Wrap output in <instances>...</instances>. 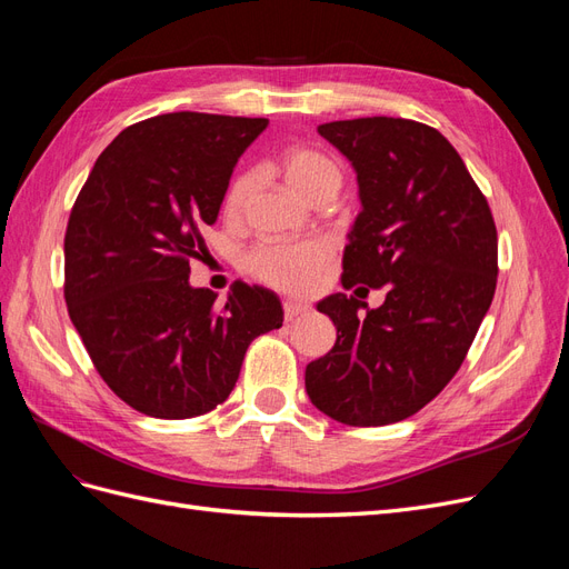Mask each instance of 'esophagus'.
I'll list each match as a JSON object with an SVG mask.
<instances>
[{"instance_id": "1", "label": "esophagus", "mask_w": 569, "mask_h": 569, "mask_svg": "<svg viewBox=\"0 0 569 569\" xmlns=\"http://www.w3.org/2000/svg\"><path fill=\"white\" fill-rule=\"evenodd\" d=\"M308 311H311V308H308L306 303H299V301H284V320H287V322H291V320H297V318L306 316Z\"/></svg>"}]
</instances>
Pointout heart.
<instances>
[{
	"mask_svg": "<svg viewBox=\"0 0 569 569\" xmlns=\"http://www.w3.org/2000/svg\"><path fill=\"white\" fill-rule=\"evenodd\" d=\"M280 176L295 192L308 201L332 197L341 187V168L332 157L313 147H289L280 157ZM256 170H242L228 187L226 213L239 216L256 189ZM330 244L322 239H297V242H268L247 256V270L287 295H303L313 287L318 274L330 261Z\"/></svg>",
	"mask_w": 569,
	"mask_h": 569,
	"instance_id": "heart-1",
	"label": "heart"
}]
</instances>
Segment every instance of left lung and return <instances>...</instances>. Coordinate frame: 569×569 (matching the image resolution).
<instances>
[{
	"label": "left lung",
	"instance_id": "1",
	"mask_svg": "<svg viewBox=\"0 0 569 569\" xmlns=\"http://www.w3.org/2000/svg\"><path fill=\"white\" fill-rule=\"evenodd\" d=\"M318 132L351 161L363 203L343 249L341 284L387 287V299L368 308L339 291L318 303L337 341L306 366V391L337 422L391 425L432 401L472 347L496 291L493 216L435 128L372 116ZM360 307L366 317L357 316Z\"/></svg>",
	"mask_w": 569,
	"mask_h": 569
}]
</instances>
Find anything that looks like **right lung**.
Masks as SVG:
<instances>
[{
	"instance_id": "right-lung-1",
	"label": "right lung",
	"mask_w": 569,
	"mask_h": 569,
	"mask_svg": "<svg viewBox=\"0 0 569 569\" xmlns=\"http://www.w3.org/2000/svg\"><path fill=\"white\" fill-rule=\"evenodd\" d=\"M268 118L163 113L99 153L68 218L63 297L101 380L161 420L203 416L234 389L249 343L282 327L270 289L234 282L226 303L189 284L237 159Z\"/></svg>"
}]
</instances>
